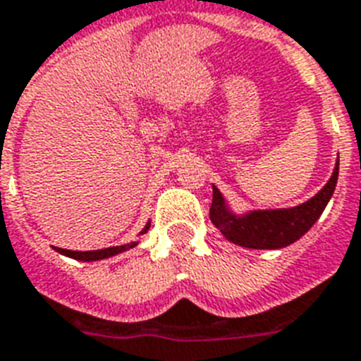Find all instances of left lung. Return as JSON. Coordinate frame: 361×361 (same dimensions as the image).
<instances>
[{"label": "left lung", "instance_id": "left-lung-1", "mask_svg": "<svg viewBox=\"0 0 361 361\" xmlns=\"http://www.w3.org/2000/svg\"><path fill=\"white\" fill-rule=\"evenodd\" d=\"M339 176V159L334 174L313 198L294 208L251 209L247 214H234L225 197L214 185V200L209 208V219L221 234L232 243L249 249H283L298 241L319 221L326 204L336 191Z\"/></svg>", "mask_w": 361, "mask_h": 361}]
</instances>
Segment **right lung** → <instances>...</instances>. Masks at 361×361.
Listing matches in <instances>:
<instances>
[{
  "mask_svg": "<svg viewBox=\"0 0 361 361\" xmlns=\"http://www.w3.org/2000/svg\"><path fill=\"white\" fill-rule=\"evenodd\" d=\"M149 221L146 223V226L142 228L140 234H146L149 231ZM138 245V241H130V243H125V245H116V247H106V249H99V251H69V249H61V247H54L56 251L65 255V257L75 258V260H82V262H93V260H103V258H110L114 255H120L123 251H129L133 247Z\"/></svg>",
  "mask_w": 361,
  "mask_h": 361,
  "instance_id": "1",
  "label": "right lung"
}]
</instances>
